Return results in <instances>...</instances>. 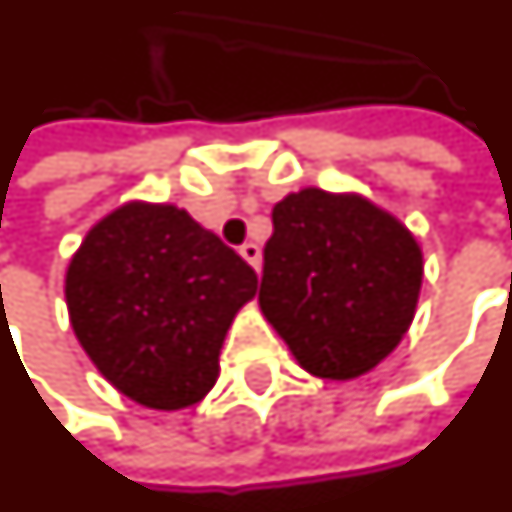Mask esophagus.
<instances>
[{
  "label": "esophagus",
  "instance_id": "obj_1",
  "mask_svg": "<svg viewBox=\"0 0 512 512\" xmlns=\"http://www.w3.org/2000/svg\"><path fill=\"white\" fill-rule=\"evenodd\" d=\"M241 257H244L246 263L255 268V271H260V246L249 241V244L241 246Z\"/></svg>",
  "mask_w": 512,
  "mask_h": 512
}]
</instances>
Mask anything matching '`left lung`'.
I'll return each mask as SVG.
<instances>
[{"label":"left lung","mask_w":512,"mask_h":512,"mask_svg":"<svg viewBox=\"0 0 512 512\" xmlns=\"http://www.w3.org/2000/svg\"><path fill=\"white\" fill-rule=\"evenodd\" d=\"M271 221L257 302L296 363L341 382L380 366L416 316V235L368 196L316 185L282 196Z\"/></svg>","instance_id":"1"}]
</instances>
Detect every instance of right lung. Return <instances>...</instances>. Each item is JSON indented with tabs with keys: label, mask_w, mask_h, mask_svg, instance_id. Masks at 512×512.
Masks as SVG:
<instances>
[{
	"label": "right lung",
	"mask_w": 512,
	"mask_h": 512,
	"mask_svg": "<svg viewBox=\"0 0 512 512\" xmlns=\"http://www.w3.org/2000/svg\"><path fill=\"white\" fill-rule=\"evenodd\" d=\"M71 330L96 371L149 410L202 402L257 277L171 202L130 199L85 232L66 268Z\"/></svg>",
	"instance_id": "obj_1"
}]
</instances>
